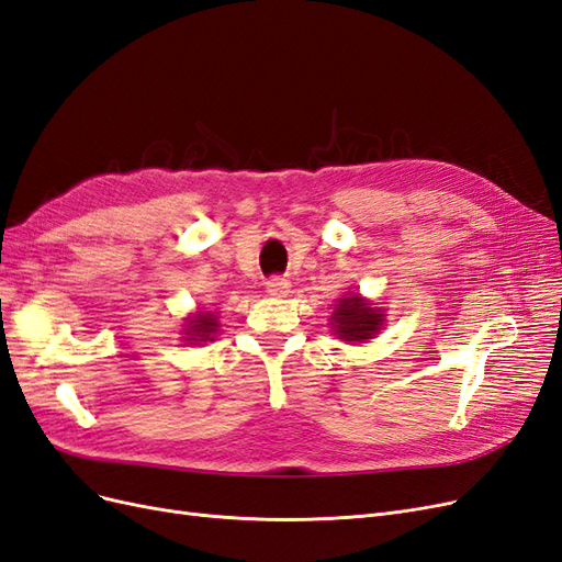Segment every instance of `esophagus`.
<instances>
[{"label":"esophagus","instance_id":"obj_1","mask_svg":"<svg viewBox=\"0 0 562 562\" xmlns=\"http://www.w3.org/2000/svg\"><path fill=\"white\" fill-rule=\"evenodd\" d=\"M289 286H292V282H289L286 278H270L266 282V292L270 296H286L289 294Z\"/></svg>","mask_w":562,"mask_h":562}]
</instances>
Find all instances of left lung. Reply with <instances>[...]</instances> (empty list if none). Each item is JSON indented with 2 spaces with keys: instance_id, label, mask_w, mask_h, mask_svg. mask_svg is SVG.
Wrapping results in <instances>:
<instances>
[{
  "instance_id": "obj_1",
  "label": "left lung",
  "mask_w": 562,
  "mask_h": 562,
  "mask_svg": "<svg viewBox=\"0 0 562 562\" xmlns=\"http://www.w3.org/2000/svg\"><path fill=\"white\" fill-rule=\"evenodd\" d=\"M385 315L380 307L364 301L359 294H346L338 299L329 327L340 340L367 342L383 329Z\"/></svg>"
}]
</instances>
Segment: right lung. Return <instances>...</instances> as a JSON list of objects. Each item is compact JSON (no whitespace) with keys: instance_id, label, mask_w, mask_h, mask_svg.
Segmentation results:
<instances>
[{"instance_id":"1","label":"right lung","mask_w":562,"mask_h":562,"mask_svg":"<svg viewBox=\"0 0 562 562\" xmlns=\"http://www.w3.org/2000/svg\"><path fill=\"white\" fill-rule=\"evenodd\" d=\"M184 340L189 342H205V340H214V334L220 331V322H216V317L212 313H195L191 317H187V324H184Z\"/></svg>"}]
</instances>
